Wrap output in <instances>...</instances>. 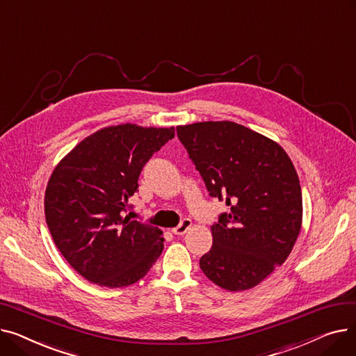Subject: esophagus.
Returning <instances> with one entry per match:
<instances>
[{
    "mask_svg": "<svg viewBox=\"0 0 356 356\" xmlns=\"http://www.w3.org/2000/svg\"><path fill=\"white\" fill-rule=\"evenodd\" d=\"M192 227V220L189 219V218H184V219H181L180 220V223L179 225L176 227V228H173V234L175 235H183V234H186L188 232V229Z\"/></svg>",
    "mask_w": 356,
    "mask_h": 356,
    "instance_id": "esophagus-1",
    "label": "esophagus"
}]
</instances>
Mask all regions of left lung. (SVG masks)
<instances>
[{
	"instance_id": "obj_1",
	"label": "left lung",
	"mask_w": 356,
	"mask_h": 356,
	"mask_svg": "<svg viewBox=\"0 0 356 356\" xmlns=\"http://www.w3.org/2000/svg\"><path fill=\"white\" fill-rule=\"evenodd\" d=\"M176 129L209 196L228 207L211 227L213 244L200 268L225 290L252 289L284 263L300 232L296 168L277 143L244 125L208 121Z\"/></svg>"
}]
</instances>
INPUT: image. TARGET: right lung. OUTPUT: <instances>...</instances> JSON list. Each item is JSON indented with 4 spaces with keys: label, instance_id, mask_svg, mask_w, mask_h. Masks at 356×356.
<instances>
[{
    "label": "right lung",
    "instance_id": "1",
    "mask_svg": "<svg viewBox=\"0 0 356 356\" xmlns=\"http://www.w3.org/2000/svg\"><path fill=\"white\" fill-rule=\"evenodd\" d=\"M173 137V127H108L54 168L44 196L47 227L67 263L90 283L131 286L160 257L163 232L125 213L143 167Z\"/></svg>",
    "mask_w": 356,
    "mask_h": 356
}]
</instances>
